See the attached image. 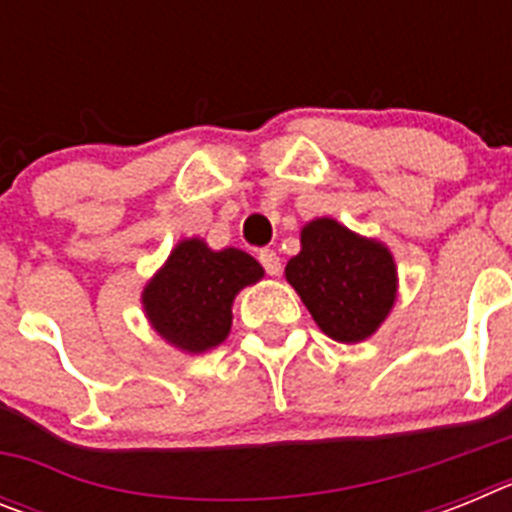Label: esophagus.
I'll return each mask as SVG.
<instances>
[{"mask_svg":"<svg viewBox=\"0 0 512 512\" xmlns=\"http://www.w3.org/2000/svg\"><path fill=\"white\" fill-rule=\"evenodd\" d=\"M259 261L269 277H279V274H282V259L277 256V251L264 248V251H259Z\"/></svg>","mask_w":512,"mask_h":512,"instance_id":"obj_1","label":"esophagus"}]
</instances>
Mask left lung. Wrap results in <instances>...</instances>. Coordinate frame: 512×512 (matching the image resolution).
Wrapping results in <instances>:
<instances>
[{
  "instance_id": "8db88e82",
  "label": "left lung",
  "mask_w": 512,
  "mask_h": 512,
  "mask_svg": "<svg viewBox=\"0 0 512 512\" xmlns=\"http://www.w3.org/2000/svg\"><path fill=\"white\" fill-rule=\"evenodd\" d=\"M302 251L284 269L312 320L333 341L359 343L395 305L397 271L390 251L330 217L302 228Z\"/></svg>"
}]
</instances>
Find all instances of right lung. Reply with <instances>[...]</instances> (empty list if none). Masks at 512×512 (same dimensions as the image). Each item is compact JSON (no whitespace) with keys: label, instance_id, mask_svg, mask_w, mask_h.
Here are the masks:
<instances>
[{"label":"right lung","instance_id":"add662e5","mask_svg":"<svg viewBox=\"0 0 512 512\" xmlns=\"http://www.w3.org/2000/svg\"><path fill=\"white\" fill-rule=\"evenodd\" d=\"M264 269L253 256L225 248L210 251L200 238L182 241L143 292L153 328L176 348L202 354L223 343L233 323V297L259 282Z\"/></svg>","mask_w":512,"mask_h":512}]
</instances>
